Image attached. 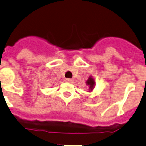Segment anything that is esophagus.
<instances>
[{
	"mask_svg": "<svg viewBox=\"0 0 146 146\" xmlns=\"http://www.w3.org/2000/svg\"><path fill=\"white\" fill-rule=\"evenodd\" d=\"M72 81H73V80H72V79H66V80H65V82H68V83H72Z\"/></svg>",
	"mask_w": 146,
	"mask_h": 146,
	"instance_id": "obj_1",
	"label": "esophagus"
}]
</instances>
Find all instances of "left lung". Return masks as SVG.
<instances>
[{
	"instance_id": "left-lung-1",
	"label": "left lung",
	"mask_w": 146,
	"mask_h": 146,
	"mask_svg": "<svg viewBox=\"0 0 146 146\" xmlns=\"http://www.w3.org/2000/svg\"><path fill=\"white\" fill-rule=\"evenodd\" d=\"M86 84L89 87V91L88 92H92L93 90V89L95 88V79L93 78L92 76H90V77L88 78V80L86 81Z\"/></svg>"
}]
</instances>
